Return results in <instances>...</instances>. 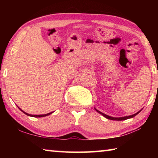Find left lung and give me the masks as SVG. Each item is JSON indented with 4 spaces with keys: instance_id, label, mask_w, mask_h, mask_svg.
<instances>
[{
    "instance_id": "left-lung-1",
    "label": "left lung",
    "mask_w": 158,
    "mask_h": 158,
    "mask_svg": "<svg viewBox=\"0 0 158 158\" xmlns=\"http://www.w3.org/2000/svg\"><path fill=\"white\" fill-rule=\"evenodd\" d=\"M95 109L96 111H97L99 114H100L101 115H102V116L104 117H105L107 119H109V120H113V121H124V120H127V119H129V118H133L135 117L136 115H137L139 112L142 110V109H141L140 111H139L138 112H137V113L133 114V115H130V116H123V117H119V118H116V117H112V116H108V115H106L105 114H103L102 112L100 111L99 110H98L97 109L95 108Z\"/></svg>"
}]
</instances>
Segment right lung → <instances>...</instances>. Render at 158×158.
Returning a JSON list of instances; mask_svg holds the SVG:
<instances>
[{
  "label": "right lung",
  "instance_id": "obj_1",
  "mask_svg": "<svg viewBox=\"0 0 158 158\" xmlns=\"http://www.w3.org/2000/svg\"><path fill=\"white\" fill-rule=\"evenodd\" d=\"M18 108L20 109V110L23 112V113H24L26 115H27V116H32V117H35V118H40V117H44V116H49V115H50L51 114H52L53 112H50V113H49V114H41V115H32V114H28V113H26V112H25V111H23V110H21V109L18 106Z\"/></svg>",
  "mask_w": 158,
  "mask_h": 158
}]
</instances>
